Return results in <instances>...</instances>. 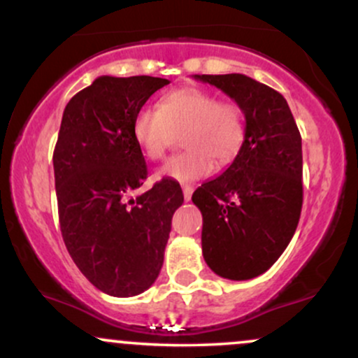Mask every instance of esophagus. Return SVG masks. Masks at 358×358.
Masks as SVG:
<instances>
[{
    "mask_svg": "<svg viewBox=\"0 0 358 358\" xmlns=\"http://www.w3.org/2000/svg\"><path fill=\"white\" fill-rule=\"evenodd\" d=\"M182 188H183V199H185V202H190V199H192V193H193V187L192 185H182Z\"/></svg>",
    "mask_w": 358,
    "mask_h": 358,
    "instance_id": "esophagus-1",
    "label": "esophagus"
}]
</instances>
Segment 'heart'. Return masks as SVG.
<instances>
[{
    "label": "heart",
    "mask_w": 358,
    "mask_h": 358,
    "mask_svg": "<svg viewBox=\"0 0 358 358\" xmlns=\"http://www.w3.org/2000/svg\"><path fill=\"white\" fill-rule=\"evenodd\" d=\"M183 153L159 168L158 176L193 182L212 173L213 159L229 163L244 141V117L234 102L219 101L210 90L182 87L165 94L158 108L145 106L134 114L133 136L150 159H159L182 131Z\"/></svg>",
    "instance_id": "1"
}]
</instances>
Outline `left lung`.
I'll list each match as a JSON object with an SVG mask.
<instances>
[{
  "label": "left lung",
  "mask_w": 358,
  "mask_h": 358,
  "mask_svg": "<svg viewBox=\"0 0 358 358\" xmlns=\"http://www.w3.org/2000/svg\"><path fill=\"white\" fill-rule=\"evenodd\" d=\"M215 85L245 117L231 166L192 195L203 217L202 252L220 278L266 273L293 239L303 205L301 136L281 94L242 73L195 76Z\"/></svg>",
  "instance_id": "obj_1"
}]
</instances>
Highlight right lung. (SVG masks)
Returning <instances> with one entry per match:
<instances>
[{"instance_id":"1","label":"right lung","mask_w":358,"mask_h":358,"mask_svg":"<svg viewBox=\"0 0 358 358\" xmlns=\"http://www.w3.org/2000/svg\"><path fill=\"white\" fill-rule=\"evenodd\" d=\"M170 80L150 76L97 77L65 106L53 151L55 192L65 248L102 293L136 296L158 278L183 203L173 180L131 196L148 176L134 141V114Z\"/></svg>"}]
</instances>
